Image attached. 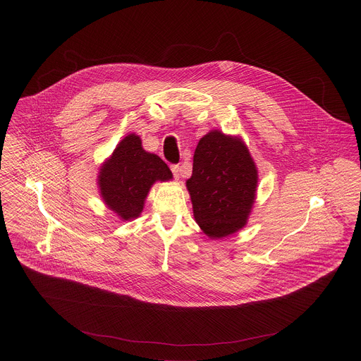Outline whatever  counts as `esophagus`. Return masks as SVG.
<instances>
[{"label": "esophagus", "mask_w": 361, "mask_h": 361, "mask_svg": "<svg viewBox=\"0 0 361 361\" xmlns=\"http://www.w3.org/2000/svg\"><path fill=\"white\" fill-rule=\"evenodd\" d=\"M171 171H172L173 176H175L176 179H179V176H180V168H179V165H171Z\"/></svg>", "instance_id": "esophagus-1"}]
</instances>
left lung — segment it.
I'll list each match as a JSON object with an SVG mask.
<instances>
[{
  "instance_id": "1",
  "label": "left lung",
  "mask_w": 361,
  "mask_h": 361,
  "mask_svg": "<svg viewBox=\"0 0 361 361\" xmlns=\"http://www.w3.org/2000/svg\"><path fill=\"white\" fill-rule=\"evenodd\" d=\"M257 183L256 162L240 136L214 129L200 139L186 188L195 221L209 239L231 236L247 225Z\"/></svg>"
}]
</instances>
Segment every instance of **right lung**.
<instances>
[{"mask_svg": "<svg viewBox=\"0 0 361 361\" xmlns=\"http://www.w3.org/2000/svg\"><path fill=\"white\" fill-rule=\"evenodd\" d=\"M172 178L168 165L143 149L140 136L129 133L102 164L97 185L104 204L121 221H132L140 216L155 182Z\"/></svg>", "mask_w": 361, "mask_h": 361, "instance_id": "right-lung-1", "label": "right lung"}]
</instances>
